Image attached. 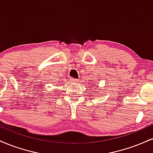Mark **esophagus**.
Returning a JSON list of instances; mask_svg holds the SVG:
<instances>
[{
	"instance_id": "34e87169",
	"label": "esophagus",
	"mask_w": 153,
	"mask_h": 153,
	"mask_svg": "<svg viewBox=\"0 0 153 153\" xmlns=\"http://www.w3.org/2000/svg\"><path fill=\"white\" fill-rule=\"evenodd\" d=\"M71 82H78V79H77V78H71Z\"/></svg>"
}]
</instances>
